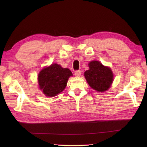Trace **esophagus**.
Wrapping results in <instances>:
<instances>
[{"label": "esophagus", "instance_id": "34e87169", "mask_svg": "<svg viewBox=\"0 0 147 147\" xmlns=\"http://www.w3.org/2000/svg\"><path fill=\"white\" fill-rule=\"evenodd\" d=\"M82 74L81 70H76L75 72V75L76 77H80V75Z\"/></svg>", "mask_w": 147, "mask_h": 147}]
</instances>
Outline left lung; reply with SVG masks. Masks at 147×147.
<instances>
[{"label": "left lung", "instance_id": "1", "mask_svg": "<svg viewBox=\"0 0 147 147\" xmlns=\"http://www.w3.org/2000/svg\"><path fill=\"white\" fill-rule=\"evenodd\" d=\"M89 67L90 69L84 74L89 85L98 92L109 90L113 80L111 69L96 61L90 62Z\"/></svg>", "mask_w": 147, "mask_h": 147}]
</instances>
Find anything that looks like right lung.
Here are the masks:
<instances>
[{
    "mask_svg": "<svg viewBox=\"0 0 147 147\" xmlns=\"http://www.w3.org/2000/svg\"><path fill=\"white\" fill-rule=\"evenodd\" d=\"M70 76H72V73L69 69L53 64L43 69L39 73L38 81L40 88L45 96H55L64 90Z\"/></svg>",
    "mask_w": 147,
    "mask_h": 147,
    "instance_id": "add662e5",
    "label": "right lung"
}]
</instances>
